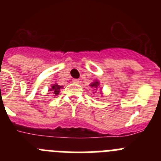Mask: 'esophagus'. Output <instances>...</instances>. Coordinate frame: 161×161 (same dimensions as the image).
Returning <instances> with one entry per match:
<instances>
[{"mask_svg":"<svg viewBox=\"0 0 161 161\" xmlns=\"http://www.w3.org/2000/svg\"><path fill=\"white\" fill-rule=\"evenodd\" d=\"M72 82L75 84H78V83H80V80L79 79H73L72 80Z\"/></svg>","mask_w":161,"mask_h":161,"instance_id":"34e87169","label":"esophagus"}]
</instances>
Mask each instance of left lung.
<instances>
[{
	"mask_svg": "<svg viewBox=\"0 0 161 161\" xmlns=\"http://www.w3.org/2000/svg\"><path fill=\"white\" fill-rule=\"evenodd\" d=\"M98 85H99V82H98V81H95V82H93V83L91 84L90 86L92 88H95V89H97V88L98 87ZM95 90H97V89H95Z\"/></svg>",
	"mask_w": 161,
	"mask_h": 161,
	"instance_id": "1",
	"label": "left lung"
}]
</instances>
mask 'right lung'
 <instances>
[{"label": "right lung", "mask_w": 161, "mask_h": 161, "mask_svg": "<svg viewBox=\"0 0 161 161\" xmlns=\"http://www.w3.org/2000/svg\"><path fill=\"white\" fill-rule=\"evenodd\" d=\"M60 89L61 86H59V85H58L57 84H56V85H52V88L50 89V91H52V92H54V93H55V95H58L59 93Z\"/></svg>", "instance_id": "1"}]
</instances>
